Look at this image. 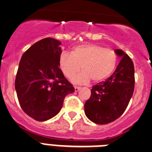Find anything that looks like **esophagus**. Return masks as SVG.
Masks as SVG:
<instances>
[{
  "mask_svg": "<svg viewBox=\"0 0 152 152\" xmlns=\"http://www.w3.org/2000/svg\"><path fill=\"white\" fill-rule=\"evenodd\" d=\"M74 89H75V91H76V92H77V91H79V90L81 89V88H80V87L75 86V87H74Z\"/></svg>",
  "mask_w": 152,
  "mask_h": 152,
  "instance_id": "1",
  "label": "esophagus"
}]
</instances>
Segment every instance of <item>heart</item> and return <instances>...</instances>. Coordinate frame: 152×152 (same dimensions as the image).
Instances as JSON below:
<instances>
[{
  "mask_svg": "<svg viewBox=\"0 0 152 152\" xmlns=\"http://www.w3.org/2000/svg\"><path fill=\"white\" fill-rule=\"evenodd\" d=\"M117 64V55L112 50L93 44L76 46L70 54L63 53L58 59V64L63 74L70 79L80 70L83 71L75 76L76 84H87L93 79L102 82L110 76Z\"/></svg>",
  "mask_w": 152,
  "mask_h": 152,
  "instance_id": "obj_1",
  "label": "heart"
}]
</instances>
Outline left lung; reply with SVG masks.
Segmentation results:
<instances>
[{
	"mask_svg": "<svg viewBox=\"0 0 152 152\" xmlns=\"http://www.w3.org/2000/svg\"><path fill=\"white\" fill-rule=\"evenodd\" d=\"M121 58L115 71L104 82L94 85L89 99L85 103V113L96 124L114 121L124 113L134 90V67L130 57L122 50H115Z\"/></svg>",
	"mask_w": 152,
	"mask_h": 152,
	"instance_id": "1",
	"label": "left lung"
}]
</instances>
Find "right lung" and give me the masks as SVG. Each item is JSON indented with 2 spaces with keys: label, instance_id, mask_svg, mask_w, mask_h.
I'll use <instances>...</instances> for the list:
<instances>
[{
  "label": "right lung",
  "instance_id": "right-lung-1",
  "mask_svg": "<svg viewBox=\"0 0 152 152\" xmlns=\"http://www.w3.org/2000/svg\"><path fill=\"white\" fill-rule=\"evenodd\" d=\"M61 45L52 38L42 39L23 54L19 63L15 82L19 104L37 121L55 117L64 97L74 92L58 67Z\"/></svg>",
  "mask_w": 152,
  "mask_h": 152
}]
</instances>
